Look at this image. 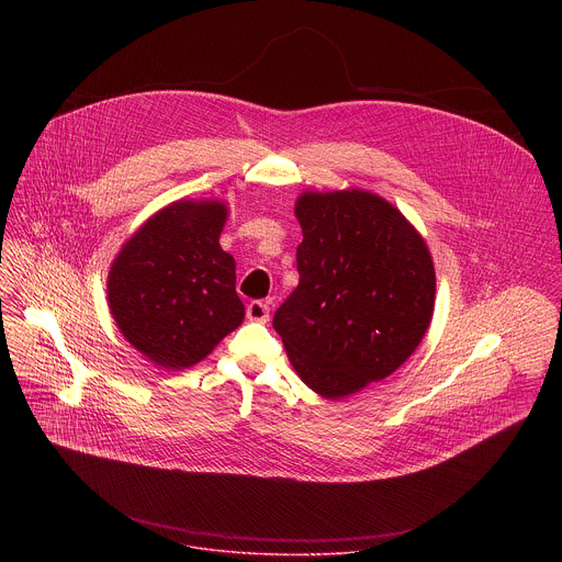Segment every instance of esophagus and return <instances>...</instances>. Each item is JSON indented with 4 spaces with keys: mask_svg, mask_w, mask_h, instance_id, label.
I'll return each instance as SVG.
<instances>
[{
    "mask_svg": "<svg viewBox=\"0 0 562 562\" xmlns=\"http://www.w3.org/2000/svg\"><path fill=\"white\" fill-rule=\"evenodd\" d=\"M246 318L250 322H268L270 318V307L261 301H252L248 307H246Z\"/></svg>",
    "mask_w": 562,
    "mask_h": 562,
    "instance_id": "obj_1",
    "label": "esophagus"
}]
</instances>
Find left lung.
Segmentation results:
<instances>
[{"instance_id":"left-lung-1","label":"left lung","mask_w":562,"mask_h":562,"mask_svg":"<svg viewBox=\"0 0 562 562\" xmlns=\"http://www.w3.org/2000/svg\"><path fill=\"white\" fill-rule=\"evenodd\" d=\"M294 214L301 281L272 326L301 381L339 401L415 352L435 312V266L401 210L368 190L303 192Z\"/></svg>"}]
</instances>
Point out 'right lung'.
I'll return each instance as SVG.
<instances>
[{"mask_svg": "<svg viewBox=\"0 0 562 562\" xmlns=\"http://www.w3.org/2000/svg\"><path fill=\"white\" fill-rule=\"evenodd\" d=\"M227 214L223 201H175L143 223L110 266V314L160 368L203 361L244 321L236 259L218 241Z\"/></svg>", "mask_w": 562, "mask_h": 562, "instance_id": "add662e5", "label": "right lung"}]
</instances>
